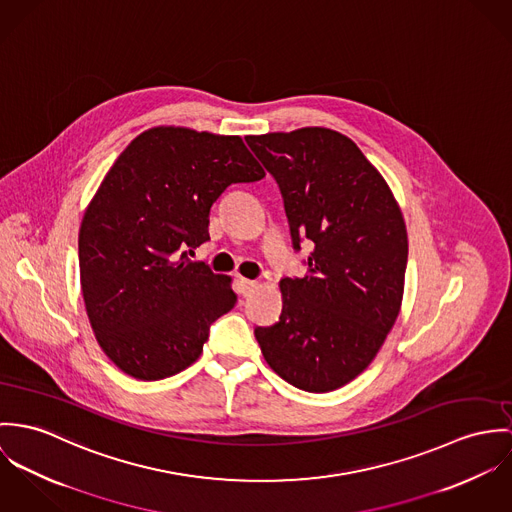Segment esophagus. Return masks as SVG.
Returning <instances> with one entry per match:
<instances>
[{"instance_id":"1","label":"esophagus","mask_w":512,"mask_h":512,"mask_svg":"<svg viewBox=\"0 0 512 512\" xmlns=\"http://www.w3.org/2000/svg\"><path fill=\"white\" fill-rule=\"evenodd\" d=\"M237 283H239V288H241V294H243V296L251 294V292L257 290V286H259L257 281H251V279H239Z\"/></svg>"}]
</instances>
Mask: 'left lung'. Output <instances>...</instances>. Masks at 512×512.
I'll return each mask as SVG.
<instances>
[{
    "instance_id": "1",
    "label": "left lung",
    "mask_w": 512,
    "mask_h": 512,
    "mask_svg": "<svg viewBox=\"0 0 512 512\" xmlns=\"http://www.w3.org/2000/svg\"><path fill=\"white\" fill-rule=\"evenodd\" d=\"M279 182L308 275L283 279L277 324L257 328L269 367L296 389L336 391L361 375L397 322L408 237L397 198L359 147L326 127L245 137Z\"/></svg>"
}]
</instances>
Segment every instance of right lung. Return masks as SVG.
Masks as SVG:
<instances>
[{"label": "right lung", "instance_id": "obj_1", "mask_svg": "<svg viewBox=\"0 0 512 512\" xmlns=\"http://www.w3.org/2000/svg\"><path fill=\"white\" fill-rule=\"evenodd\" d=\"M263 176L239 135L176 125L139 133L115 159L84 212L78 261L94 336L125 375L159 381L200 357L237 296L231 277L184 249L210 237V208L229 184Z\"/></svg>", "mask_w": 512, "mask_h": 512}]
</instances>
